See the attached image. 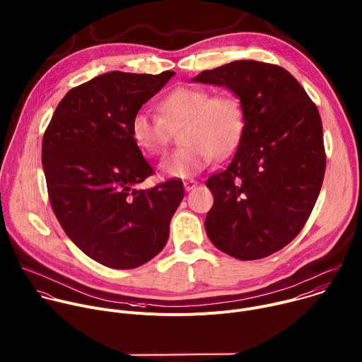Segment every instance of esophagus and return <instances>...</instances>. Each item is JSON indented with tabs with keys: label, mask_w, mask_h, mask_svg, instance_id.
I'll use <instances>...</instances> for the list:
<instances>
[{
	"label": "esophagus",
	"mask_w": 362,
	"mask_h": 362,
	"mask_svg": "<svg viewBox=\"0 0 362 362\" xmlns=\"http://www.w3.org/2000/svg\"><path fill=\"white\" fill-rule=\"evenodd\" d=\"M197 181H194V180H188V181H185L184 182V188H185V191H191V189H194L195 187H197Z\"/></svg>",
	"instance_id": "1"
}]
</instances>
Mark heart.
Instances as JSON below:
<instances>
[{
    "mask_svg": "<svg viewBox=\"0 0 362 362\" xmlns=\"http://www.w3.org/2000/svg\"><path fill=\"white\" fill-rule=\"evenodd\" d=\"M160 115L139 110L131 119V138L148 156L165 151L170 128L182 125L184 147L160 164L170 178H189L214 158L231 153L244 129V111L238 98L216 94L202 87H180L158 104Z\"/></svg>",
    "mask_w": 362,
    "mask_h": 362,
    "instance_id": "heart-1",
    "label": "heart"
}]
</instances>
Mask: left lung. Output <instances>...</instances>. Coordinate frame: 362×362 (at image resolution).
<instances>
[{"label":"left lung","instance_id":"left-lung-1","mask_svg":"<svg viewBox=\"0 0 362 362\" xmlns=\"http://www.w3.org/2000/svg\"><path fill=\"white\" fill-rule=\"evenodd\" d=\"M192 83L228 88L244 111L234 157L205 182L214 195L206 235L234 258L268 257L300 234L318 198L325 174L320 112L290 72L274 64L233 61Z\"/></svg>","mask_w":362,"mask_h":362}]
</instances>
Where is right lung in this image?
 <instances>
[{"mask_svg":"<svg viewBox=\"0 0 362 362\" xmlns=\"http://www.w3.org/2000/svg\"><path fill=\"white\" fill-rule=\"evenodd\" d=\"M111 71L61 100L42 138V168L52 211L86 255L131 269L165 247L184 198L180 180L138 185L153 174L131 138V119L173 77Z\"/></svg>","mask_w":362,"mask_h":362,"instance_id":"right-lung-1","label":"right lung"}]
</instances>
